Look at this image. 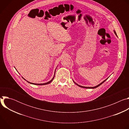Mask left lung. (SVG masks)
<instances>
[{
  "mask_svg": "<svg viewBox=\"0 0 129 129\" xmlns=\"http://www.w3.org/2000/svg\"><path fill=\"white\" fill-rule=\"evenodd\" d=\"M114 33H115V34L117 36V34H116V32H115V30H114ZM108 79V78H107V79H106L105 80H104L103 82H102L101 83H100L99 85H97V86H95V87H84V86H80V85H78V84H77L76 82H75L74 81H73V82H74L76 85H77L78 86H79V87H82V88H89V89H94V88H97V87H98L99 86H100L101 85H102L103 83H104L107 79Z\"/></svg>",
  "mask_w": 129,
  "mask_h": 129,
  "instance_id": "left-lung-1",
  "label": "left lung"
}]
</instances>
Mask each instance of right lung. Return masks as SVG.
<instances>
[{"label": "right lung", "mask_w": 129, "mask_h": 129, "mask_svg": "<svg viewBox=\"0 0 129 129\" xmlns=\"http://www.w3.org/2000/svg\"><path fill=\"white\" fill-rule=\"evenodd\" d=\"M54 75H55V73H54ZM54 76H53V78L50 81H49L48 82H47V83H43V84H35V83H30V82H28V81H27L28 83H30V84H34V85H47V84H49V83H50L51 82H52V81L53 80V79H54ZM24 79V78H23ZM25 80V79H24Z\"/></svg>", "instance_id": "right-lung-1"}]
</instances>
